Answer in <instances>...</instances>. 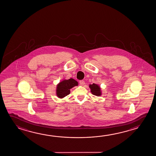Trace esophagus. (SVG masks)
Segmentation results:
<instances>
[{
    "label": "esophagus",
    "mask_w": 156,
    "mask_h": 156,
    "mask_svg": "<svg viewBox=\"0 0 156 156\" xmlns=\"http://www.w3.org/2000/svg\"><path fill=\"white\" fill-rule=\"evenodd\" d=\"M80 84H81V86H83V85H84V80H80L79 81Z\"/></svg>",
    "instance_id": "34e87169"
}]
</instances>
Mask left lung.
<instances>
[{
    "label": "left lung",
    "instance_id": "8db88e82",
    "mask_svg": "<svg viewBox=\"0 0 156 156\" xmlns=\"http://www.w3.org/2000/svg\"><path fill=\"white\" fill-rule=\"evenodd\" d=\"M89 87L91 89V92L93 95L96 96H100L101 95V90H100V87L97 85V84L93 83V84H90Z\"/></svg>",
    "mask_w": 156,
    "mask_h": 156
}]
</instances>
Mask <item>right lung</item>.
Returning a JSON list of instances; mask_svg holds the SVG:
<instances>
[{"mask_svg": "<svg viewBox=\"0 0 156 156\" xmlns=\"http://www.w3.org/2000/svg\"><path fill=\"white\" fill-rule=\"evenodd\" d=\"M77 85V82L73 79L62 81L57 85L56 90L57 97L59 98L66 97L70 94V89Z\"/></svg>", "mask_w": 156, "mask_h": 156, "instance_id": "right-lung-1", "label": "right lung"}]
</instances>
